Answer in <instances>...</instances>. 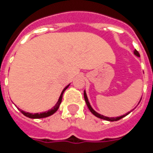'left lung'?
Here are the masks:
<instances>
[{"label":"left lung","instance_id":"obj_1","mask_svg":"<svg viewBox=\"0 0 153 153\" xmlns=\"http://www.w3.org/2000/svg\"><path fill=\"white\" fill-rule=\"evenodd\" d=\"M134 54H135L137 56H138V57H140V54H139V52H138L137 50H135V51H134ZM84 98H85V101H86V105H87V107H88L89 109H90V111H91V113H92V114L94 115V116L97 117H98V118H101V119H103V120H105V121H118V120L121 119L122 117H126V115H128V114L130 113V112H129V113H127L126 114H124V115H122V116L117 117H105V116H103V115H101V114H98L97 112H95L93 109H92V107L91 106L90 102H89V101H88V98H87V96H86V91H84Z\"/></svg>","mask_w":153,"mask_h":153}]
</instances>
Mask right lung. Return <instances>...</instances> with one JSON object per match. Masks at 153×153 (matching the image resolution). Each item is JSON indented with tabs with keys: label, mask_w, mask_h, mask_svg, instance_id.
Returning <instances> with one entry per match:
<instances>
[{
	"label": "right lung",
	"mask_w": 153,
	"mask_h": 153,
	"mask_svg": "<svg viewBox=\"0 0 153 153\" xmlns=\"http://www.w3.org/2000/svg\"><path fill=\"white\" fill-rule=\"evenodd\" d=\"M68 86H69V85L66 86V87L63 89V91H62V93H61V95H60L59 98V101H58V102L56 103V105H55V106L53 107V109H50V110H48V111L44 112V113H40V114H30V113H26V112L23 111V110H21V109H20V112H21V113H22V114H24L25 116L27 117H29V118H44V117H47L51 116V115H52L53 114H55V112L58 110V109H59V107L60 104H61V102H62V94H63L64 91L67 90Z\"/></svg>",
	"instance_id": "obj_1"
}]
</instances>
